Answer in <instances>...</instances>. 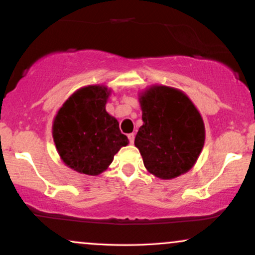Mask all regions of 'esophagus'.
Returning a JSON list of instances; mask_svg holds the SVG:
<instances>
[{
	"instance_id": "34e87169",
	"label": "esophagus",
	"mask_w": 255,
	"mask_h": 255,
	"mask_svg": "<svg viewBox=\"0 0 255 255\" xmlns=\"http://www.w3.org/2000/svg\"><path fill=\"white\" fill-rule=\"evenodd\" d=\"M128 139H129V142H130V144H133V142H134V139H135V134H134V133L128 134Z\"/></svg>"
}]
</instances>
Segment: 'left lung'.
Wrapping results in <instances>:
<instances>
[{"label":"left lung","mask_w":255,"mask_h":255,"mask_svg":"<svg viewBox=\"0 0 255 255\" xmlns=\"http://www.w3.org/2000/svg\"><path fill=\"white\" fill-rule=\"evenodd\" d=\"M144 125L134 145L145 168L160 180H172L197 163L205 142L201 114L183 91L152 85L139 93Z\"/></svg>","instance_id":"1"}]
</instances>
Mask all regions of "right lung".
Listing matches in <instances>:
<instances>
[{
  "label": "right lung",
  "mask_w": 255,
  "mask_h": 255,
  "mask_svg": "<svg viewBox=\"0 0 255 255\" xmlns=\"http://www.w3.org/2000/svg\"><path fill=\"white\" fill-rule=\"evenodd\" d=\"M110 93L105 85L81 87L67 98L54 118L52 137L58 156L79 174H102L121 147L129 144L118 120L105 110Z\"/></svg>",
  "instance_id": "right-lung-1"
}]
</instances>
